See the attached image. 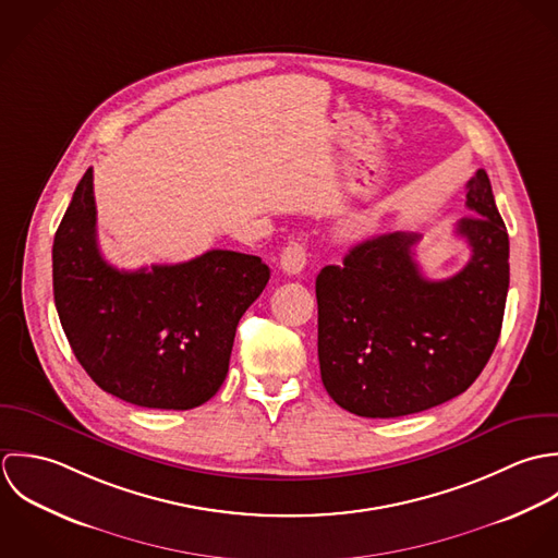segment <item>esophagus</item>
<instances>
[{
  "label": "esophagus",
  "instance_id": "1",
  "mask_svg": "<svg viewBox=\"0 0 558 558\" xmlns=\"http://www.w3.org/2000/svg\"><path fill=\"white\" fill-rule=\"evenodd\" d=\"M306 267V245L302 241H289L280 254V269L289 276H298Z\"/></svg>",
  "mask_w": 558,
  "mask_h": 558
}]
</instances>
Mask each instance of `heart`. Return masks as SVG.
Segmentation results:
<instances>
[{"label": "heart", "instance_id": "1", "mask_svg": "<svg viewBox=\"0 0 558 558\" xmlns=\"http://www.w3.org/2000/svg\"><path fill=\"white\" fill-rule=\"evenodd\" d=\"M362 230H366V226H360V228H357V232H362Z\"/></svg>", "mask_w": 558, "mask_h": 558}]
</instances>
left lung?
Listing matches in <instances>:
<instances>
[{
  "label": "left lung",
  "instance_id": "obj_1",
  "mask_svg": "<svg viewBox=\"0 0 558 558\" xmlns=\"http://www.w3.org/2000/svg\"><path fill=\"white\" fill-rule=\"evenodd\" d=\"M472 216L454 226L470 260L427 280L414 260L421 234L388 232L349 250L317 276L322 381L364 418H397L465 392L485 368L505 317L509 234L485 170L468 181Z\"/></svg>",
  "mask_w": 558,
  "mask_h": 558
}]
</instances>
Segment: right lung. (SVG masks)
Here are the masks:
<instances>
[{"mask_svg":"<svg viewBox=\"0 0 558 558\" xmlns=\"http://www.w3.org/2000/svg\"><path fill=\"white\" fill-rule=\"evenodd\" d=\"M269 267L209 250L179 265L120 271L97 243L93 168L53 239V300L71 349L93 381L153 410H192L223 384L236 324Z\"/></svg>","mask_w":558,"mask_h":558,"instance_id":"obj_1","label":"right lung"}]
</instances>
